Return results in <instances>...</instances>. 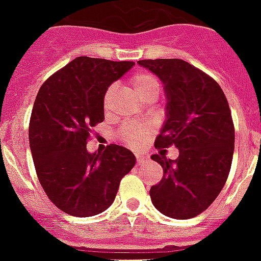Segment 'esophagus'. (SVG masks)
I'll use <instances>...</instances> for the list:
<instances>
[{"label": "esophagus", "instance_id": "34e87169", "mask_svg": "<svg viewBox=\"0 0 261 261\" xmlns=\"http://www.w3.org/2000/svg\"><path fill=\"white\" fill-rule=\"evenodd\" d=\"M146 160H149V155H146V153H137V162L138 163H144Z\"/></svg>", "mask_w": 261, "mask_h": 261}]
</instances>
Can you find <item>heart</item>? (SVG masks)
<instances>
[{"label": "heart", "mask_w": 261, "mask_h": 261, "mask_svg": "<svg viewBox=\"0 0 261 261\" xmlns=\"http://www.w3.org/2000/svg\"><path fill=\"white\" fill-rule=\"evenodd\" d=\"M131 88L141 101H144L145 98L149 95L158 96L160 92V82L159 79L150 73H137L131 77ZM116 95V87L112 86L108 88V91L105 92L103 96V108L105 111H109L112 106V102L115 99ZM146 134V128L144 127H138L136 124H125L121 128V137L124 138L127 142L130 144H140L142 137Z\"/></svg>", "instance_id": "b5f03b06"}]
</instances>
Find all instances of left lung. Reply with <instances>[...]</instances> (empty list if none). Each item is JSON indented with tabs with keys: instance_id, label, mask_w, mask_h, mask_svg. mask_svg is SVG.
<instances>
[{
	"instance_id": "left-lung-1",
	"label": "left lung",
	"mask_w": 261,
	"mask_h": 261,
	"mask_svg": "<svg viewBox=\"0 0 261 261\" xmlns=\"http://www.w3.org/2000/svg\"><path fill=\"white\" fill-rule=\"evenodd\" d=\"M166 95V120L156 148L174 145L175 160L165 153L150 159L163 167V178L150 187L152 203L177 220L192 219L213 203L228 177L233 155L232 117L221 87L182 59H146Z\"/></svg>"
}]
</instances>
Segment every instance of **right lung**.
<instances>
[{
    "mask_svg": "<svg viewBox=\"0 0 261 261\" xmlns=\"http://www.w3.org/2000/svg\"><path fill=\"white\" fill-rule=\"evenodd\" d=\"M134 65L79 57L52 74L36 96L29 127L34 167L49 200L70 216L105 212L120 179L136 166L124 146L87 150L90 128L105 119V92Z\"/></svg>",
    "mask_w": 261,
    "mask_h": 261,
    "instance_id": "right-lung-1",
    "label": "right lung"
}]
</instances>
